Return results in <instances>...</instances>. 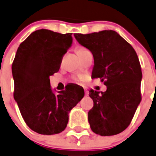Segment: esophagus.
<instances>
[{
  "mask_svg": "<svg viewBox=\"0 0 156 156\" xmlns=\"http://www.w3.org/2000/svg\"><path fill=\"white\" fill-rule=\"evenodd\" d=\"M84 94H85V96H88V91L86 89H84Z\"/></svg>",
  "mask_w": 156,
  "mask_h": 156,
  "instance_id": "esophagus-1",
  "label": "esophagus"
}]
</instances>
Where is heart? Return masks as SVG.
Instances as JSON below:
<instances>
[{"instance_id": "1", "label": "heart", "mask_w": 156, "mask_h": 156, "mask_svg": "<svg viewBox=\"0 0 156 156\" xmlns=\"http://www.w3.org/2000/svg\"><path fill=\"white\" fill-rule=\"evenodd\" d=\"M76 53L78 56H81L83 54L86 53L87 52H89V50L87 49H86L85 47H83V46H78V47L76 48ZM84 76L82 75H79V76H77L73 78V81L76 83H81V81H83L84 80Z\"/></svg>"}]
</instances>
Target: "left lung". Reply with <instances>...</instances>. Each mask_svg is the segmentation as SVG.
<instances>
[{"instance_id": "1", "label": "left lung", "mask_w": 156, "mask_h": 156, "mask_svg": "<svg viewBox=\"0 0 156 156\" xmlns=\"http://www.w3.org/2000/svg\"><path fill=\"white\" fill-rule=\"evenodd\" d=\"M74 36L93 54L92 78H101L107 86L105 92L89 91L94 101L88 112L90 129L104 136L116 135L130 124L142 100L143 75L136 52L113 30Z\"/></svg>"}]
</instances>
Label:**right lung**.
Instances as JSON below:
<instances>
[{
  "label": "right lung",
  "instance_id": "add662e5",
  "mask_svg": "<svg viewBox=\"0 0 156 156\" xmlns=\"http://www.w3.org/2000/svg\"><path fill=\"white\" fill-rule=\"evenodd\" d=\"M72 35L36 30L20 43L12 64L13 98L27 126L40 134L62 132L69 111L84 95V90L71 87L55 94L50 87L49 77L59 70Z\"/></svg>",
  "mask_w": 156,
  "mask_h": 156
}]
</instances>
